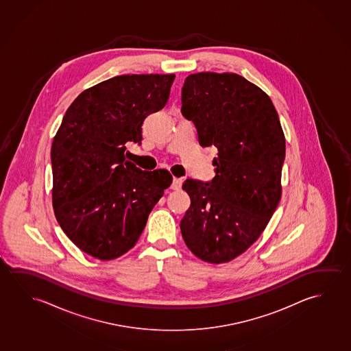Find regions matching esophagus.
<instances>
[{"label":"esophagus","instance_id":"34e87169","mask_svg":"<svg viewBox=\"0 0 351 351\" xmlns=\"http://www.w3.org/2000/svg\"><path fill=\"white\" fill-rule=\"evenodd\" d=\"M182 183H183V180L180 178H173L172 185H171V188L173 190H179L182 188Z\"/></svg>","mask_w":351,"mask_h":351}]
</instances>
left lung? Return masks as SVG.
Here are the masks:
<instances>
[{
  "label": "left lung",
  "mask_w": 351,
  "mask_h": 351,
  "mask_svg": "<svg viewBox=\"0 0 351 351\" xmlns=\"http://www.w3.org/2000/svg\"><path fill=\"white\" fill-rule=\"evenodd\" d=\"M182 113L201 146H216L210 183L186 179L190 196L180 230L195 256L224 263L241 255L267 227L282 196L285 138L265 91L235 73L190 74Z\"/></svg>",
  "instance_id": "8db88e82"
}]
</instances>
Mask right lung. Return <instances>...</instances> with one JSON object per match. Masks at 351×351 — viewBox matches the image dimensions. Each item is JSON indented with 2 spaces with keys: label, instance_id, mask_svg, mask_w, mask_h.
I'll use <instances>...</instances> for the list:
<instances>
[{
  "label": "right lung",
  "instance_id": "right-lung-1",
  "mask_svg": "<svg viewBox=\"0 0 351 351\" xmlns=\"http://www.w3.org/2000/svg\"><path fill=\"white\" fill-rule=\"evenodd\" d=\"M174 74L118 75L91 86L69 106L51 147L57 222L80 250L102 261L122 256L144 230L172 183L125 157L145 118L167 104Z\"/></svg>",
  "mask_w": 351,
  "mask_h": 351
}]
</instances>
